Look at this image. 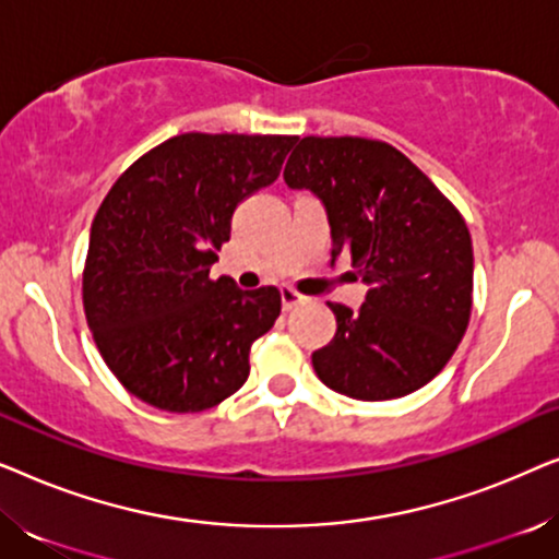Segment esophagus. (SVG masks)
<instances>
[{
	"instance_id": "1",
	"label": "esophagus",
	"mask_w": 559,
	"mask_h": 559,
	"mask_svg": "<svg viewBox=\"0 0 559 559\" xmlns=\"http://www.w3.org/2000/svg\"><path fill=\"white\" fill-rule=\"evenodd\" d=\"M280 295H282V305H285V310H293L295 305H300L305 300V297L300 293H295L293 287H282Z\"/></svg>"
}]
</instances>
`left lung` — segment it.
I'll list each match as a JSON object with an SVG mask.
<instances>
[{
  "label": "left lung",
  "mask_w": 559,
  "mask_h": 559,
  "mask_svg": "<svg viewBox=\"0 0 559 559\" xmlns=\"http://www.w3.org/2000/svg\"><path fill=\"white\" fill-rule=\"evenodd\" d=\"M289 188L325 205L333 251L369 285L358 310L328 302L333 341L312 369L361 402L412 394L438 377L473 308V243L461 211L392 144L364 136H302L285 165Z\"/></svg>",
  "instance_id": "1"
}]
</instances>
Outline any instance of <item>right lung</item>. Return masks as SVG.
I'll use <instances>...</instances> for the list:
<instances>
[{
  "mask_svg": "<svg viewBox=\"0 0 559 559\" xmlns=\"http://www.w3.org/2000/svg\"><path fill=\"white\" fill-rule=\"evenodd\" d=\"M297 136L165 140L127 167L98 205L83 310L121 386L165 412H203L239 392L249 350L277 320V287L211 280L243 198L277 180Z\"/></svg>",
  "mask_w": 559,
  "mask_h": 559,
  "instance_id": "obj_1",
  "label": "right lung"
}]
</instances>
